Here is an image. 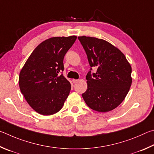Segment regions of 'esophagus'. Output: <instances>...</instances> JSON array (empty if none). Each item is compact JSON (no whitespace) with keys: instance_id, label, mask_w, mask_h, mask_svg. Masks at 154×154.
<instances>
[{"instance_id":"obj_1","label":"esophagus","mask_w":154,"mask_h":154,"mask_svg":"<svg viewBox=\"0 0 154 154\" xmlns=\"http://www.w3.org/2000/svg\"><path fill=\"white\" fill-rule=\"evenodd\" d=\"M77 82H79V80H75V79H73L72 80V82L74 83V84H75V83H76Z\"/></svg>"}]
</instances>
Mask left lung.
I'll use <instances>...</instances> for the list:
<instances>
[{
    "instance_id": "1",
    "label": "left lung",
    "mask_w": 154,
    "mask_h": 154,
    "mask_svg": "<svg viewBox=\"0 0 154 154\" xmlns=\"http://www.w3.org/2000/svg\"><path fill=\"white\" fill-rule=\"evenodd\" d=\"M91 66L86 76L88 87L82 93L87 106L99 112L115 109L127 95L132 83V69L125 55L109 42L89 36L78 37ZM97 72H92V67Z\"/></svg>"
}]
</instances>
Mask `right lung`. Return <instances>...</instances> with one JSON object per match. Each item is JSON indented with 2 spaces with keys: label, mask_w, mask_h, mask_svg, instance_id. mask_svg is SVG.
<instances>
[{
  "label": "right lung",
  "mask_w": 154,
  "mask_h": 154,
  "mask_svg": "<svg viewBox=\"0 0 154 154\" xmlns=\"http://www.w3.org/2000/svg\"><path fill=\"white\" fill-rule=\"evenodd\" d=\"M76 38L53 37L45 40L33 51L21 70V92L40 114L58 112L69 95L71 85L62 73L63 58Z\"/></svg>",
  "instance_id": "obj_1"
}]
</instances>
